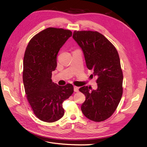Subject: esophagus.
<instances>
[{
  "mask_svg": "<svg viewBox=\"0 0 147 147\" xmlns=\"http://www.w3.org/2000/svg\"><path fill=\"white\" fill-rule=\"evenodd\" d=\"M79 87H78V86H74V92H79Z\"/></svg>",
  "mask_w": 147,
  "mask_h": 147,
  "instance_id": "1",
  "label": "esophagus"
}]
</instances>
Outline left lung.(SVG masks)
I'll return each instance as SVG.
<instances>
[{"label":"left lung","instance_id":"1","mask_svg":"<svg viewBox=\"0 0 147 147\" xmlns=\"http://www.w3.org/2000/svg\"><path fill=\"white\" fill-rule=\"evenodd\" d=\"M73 37L82 48L89 69L98 76V88L83 86L79 90L86 99L81 106L84 116L102 121L111 116L123 94V76L118 52L102 34L93 31H74Z\"/></svg>","mask_w":147,"mask_h":147}]
</instances>
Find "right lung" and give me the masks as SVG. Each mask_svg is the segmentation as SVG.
<instances>
[{
  "label": "right lung",
  "instance_id": "1",
  "mask_svg": "<svg viewBox=\"0 0 147 147\" xmlns=\"http://www.w3.org/2000/svg\"><path fill=\"white\" fill-rule=\"evenodd\" d=\"M71 36L69 30L49 27L36 34L25 51L22 79L26 96L36 116L45 122L63 116V103L74 92L71 84L59 86L51 79L58 53Z\"/></svg>",
  "mask_w": 147,
  "mask_h": 147
}]
</instances>
